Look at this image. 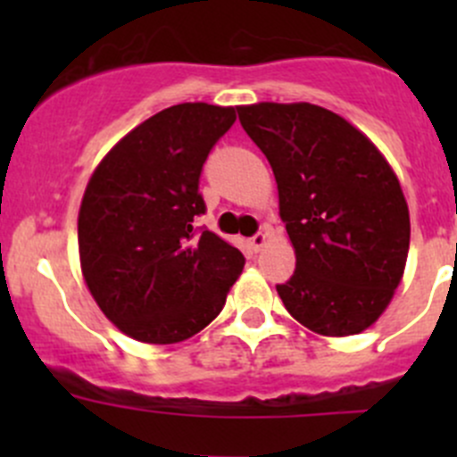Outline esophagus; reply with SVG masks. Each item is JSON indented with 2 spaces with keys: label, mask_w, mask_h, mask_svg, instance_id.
Returning <instances> with one entry per match:
<instances>
[{
  "label": "esophagus",
  "mask_w": 457,
  "mask_h": 457,
  "mask_svg": "<svg viewBox=\"0 0 457 457\" xmlns=\"http://www.w3.org/2000/svg\"><path fill=\"white\" fill-rule=\"evenodd\" d=\"M267 238H270L267 229H262V232H258V234H254V237L250 238V243H252V247H254V252H261L262 247H265Z\"/></svg>",
  "instance_id": "esophagus-1"
}]
</instances>
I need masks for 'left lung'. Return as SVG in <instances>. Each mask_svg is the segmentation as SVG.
<instances>
[{"instance_id":"8db88e82","label":"left lung","mask_w":457,"mask_h":457,"mask_svg":"<svg viewBox=\"0 0 457 457\" xmlns=\"http://www.w3.org/2000/svg\"><path fill=\"white\" fill-rule=\"evenodd\" d=\"M278 187L296 270L276 285L285 310L320 336L370 329L389 307L409 254V207L389 161L331 110L237 105Z\"/></svg>"}]
</instances>
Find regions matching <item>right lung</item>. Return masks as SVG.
<instances>
[{"mask_svg": "<svg viewBox=\"0 0 457 457\" xmlns=\"http://www.w3.org/2000/svg\"><path fill=\"white\" fill-rule=\"evenodd\" d=\"M232 105L179 104L110 147L81 199V274L105 318L130 338L174 345L223 310L245 258L195 228L201 168L232 128Z\"/></svg>", "mask_w": 457, "mask_h": 457, "instance_id": "right-lung-1", "label": "right lung"}]
</instances>
